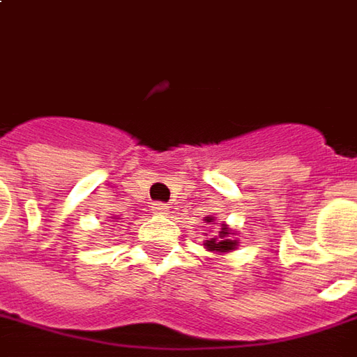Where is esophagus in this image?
Segmentation results:
<instances>
[{"instance_id": "esophagus-1", "label": "esophagus", "mask_w": 357, "mask_h": 357, "mask_svg": "<svg viewBox=\"0 0 357 357\" xmlns=\"http://www.w3.org/2000/svg\"><path fill=\"white\" fill-rule=\"evenodd\" d=\"M152 211L156 213V215H168L169 209H168V205L166 203H152Z\"/></svg>"}]
</instances>
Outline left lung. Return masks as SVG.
Returning <instances> with one entry per match:
<instances>
[{
  "instance_id": "8db88e82",
  "label": "left lung",
  "mask_w": 357,
  "mask_h": 357,
  "mask_svg": "<svg viewBox=\"0 0 357 357\" xmlns=\"http://www.w3.org/2000/svg\"><path fill=\"white\" fill-rule=\"evenodd\" d=\"M211 217H207V222H211ZM234 232H229V229L227 227H222V230L219 232L220 238H211L207 240V250H211V252H229V250H232L234 246H236V240H232L230 236H232Z\"/></svg>"
}]
</instances>
